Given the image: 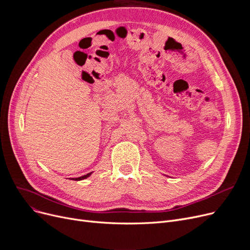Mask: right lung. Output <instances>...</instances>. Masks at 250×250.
Returning a JSON list of instances; mask_svg holds the SVG:
<instances>
[{"label": "right lung", "instance_id": "1", "mask_svg": "<svg viewBox=\"0 0 250 250\" xmlns=\"http://www.w3.org/2000/svg\"><path fill=\"white\" fill-rule=\"evenodd\" d=\"M92 173H93V171H92V172H89V173H87L86 175H83V176H80V177H76V178H70L71 180H82V179H86L87 177H89Z\"/></svg>", "mask_w": 250, "mask_h": 250}]
</instances>
